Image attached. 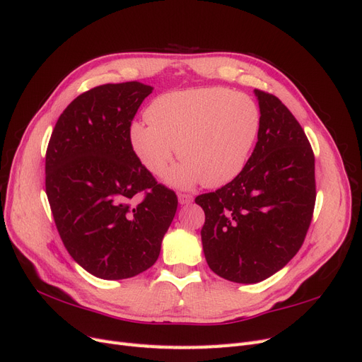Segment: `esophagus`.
<instances>
[{
    "label": "esophagus",
    "mask_w": 362,
    "mask_h": 362,
    "mask_svg": "<svg viewBox=\"0 0 362 362\" xmlns=\"http://www.w3.org/2000/svg\"><path fill=\"white\" fill-rule=\"evenodd\" d=\"M178 201L181 205H187L193 201V196L190 193H178Z\"/></svg>",
    "instance_id": "1"
}]
</instances>
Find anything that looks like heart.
<instances>
[{
    "instance_id": "b5f03b06",
    "label": "heart",
    "mask_w": 362,
    "mask_h": 362,
    "mask_svg": "<svg viewBox=\"0 0 362 362\" xmlns=\"http://www.w3.org/2000/svg\"><path fill=\"white\" fill-rule=\"evenodd\" d=\"M148 120L131 125L129 139L151 173L166 170L178 148L182 163L168 175L169 182L221 187L243 170L258 136L259 110L247 95L206 87L158 96Z\"/></svg>"
}]
</instances>
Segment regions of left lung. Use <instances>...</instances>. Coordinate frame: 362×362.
<instances>
[{
    "instance_id": "1",
    "label": "left lung",
    "mask_w": 362,
    "mask_h": 362,
    "mask_svg": "<svg viewBox=\"0 0 362 362\" xmlns=\"http://www.w3.org/2000/svg\"><path fill=\"white\" fill-rule=\"evenodd\" d=\"M259 129L237 177L196 196L205 223V259L223 279L255 284L298 254L315 205L314 152L303 128L279 98L255 89Z\"/></svg>"
}]
</instances>
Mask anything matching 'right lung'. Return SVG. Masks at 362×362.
<instances>
[{"instance_id":"1","label":"right lung","mask_w":362,"mask_h":362,"mask_svg":"<svg viewBox=\"0 0 362 362\" xmlns=\"http://www.w3.org/2000/svg\"><path fill=\"white\" fill-rule=\"evenodd\" d=\"M152 89L128 81L78 95L47 148L45 189L59 235L69 255L101 279L133 278L154 264L178 208L177 194L152 177L129 139Z\"/></svg>"}]
</instances>
